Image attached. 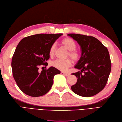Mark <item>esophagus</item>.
Listing matches in <instances>:
<instances>
[{"label":"esophagus","instance_id":"1","mask_svg":"<svg viewBox=\"0 0 122 122\" xmlns=\"http://www.w3.org/2000/svg\"><path fill=\"white\" fill-rule=\"evenodd\" d=\"M61 74H62V75H64L66 76H69L70 75V74L69 73H65L64 72H61Z\"/></svg>","mask_w":122,"mask_h":122}]
</instances>
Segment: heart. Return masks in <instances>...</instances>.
Here are the masks:
<instances>
[{"instance_id": "b5f03b06", "label": "heart", "mask_w": 122, "mask_h": 122, "mask_svg": "<svg viewBox=\"0 0 122 122\" xmlns=\"http://www.w3.org/2000/svg\"><path fill=\"white\" fill-rule=\"evenodd\" d=\"M62 44L64 46L69 50L68 56L71 57L74 61H78L80 58V53L76 50V43L75 41L70 38H65L61 41ZM56 45L53 43L51 45L49 51L50 56H52L55 51ZM51 65L52 66L56 68L57 69L61 70L63 72H66L70 66H72V61L70 58H67L66 60L57 59L51 62Z\"/></svg>"}]
</instances>
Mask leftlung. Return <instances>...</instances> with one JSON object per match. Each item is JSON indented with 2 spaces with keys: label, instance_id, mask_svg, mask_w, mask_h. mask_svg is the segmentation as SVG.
I'll return each mask as SVG.
<instances>
[{
  "label": "left lung",
  "instance_id": "8db88e82",
  "mask_svg": "<svg viewBox=\"0 0 122 122\" xmlns=\"http://www.w3.org/2000/svg\"><path fill=\"white\" fill-rule=\"evenodd\" d=\"M81 47V56L75 68L81 71L72 74L77 78L71 89L83 97L98 93L106 86L111 71V61L107 48L96 38L69 34Z\"/></svg>",
  "mask_w": 122,
  "mask_h": 122
}]
</instances>
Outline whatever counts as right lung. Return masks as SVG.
<instances>
[{
  "label": "right lung",
  "instance_id": "1",
  "mask_svg": "<svg viewBox=\"0 0 122 122\" xmlns=\"http://www.w3.org/2000/svg\"><path fill=\"white\" fill-rule=\"evenodd\" d=\"M62 35L39 34L20 41L12 57L11 68L16 84L25 94L39 97L51 89L54 75L61 72L53 66L41 72L39 69L41 66H47L49 49Z\"/></svg>",
  "mask_w": 122,
  "mask_h": 122
}]
</instances>
